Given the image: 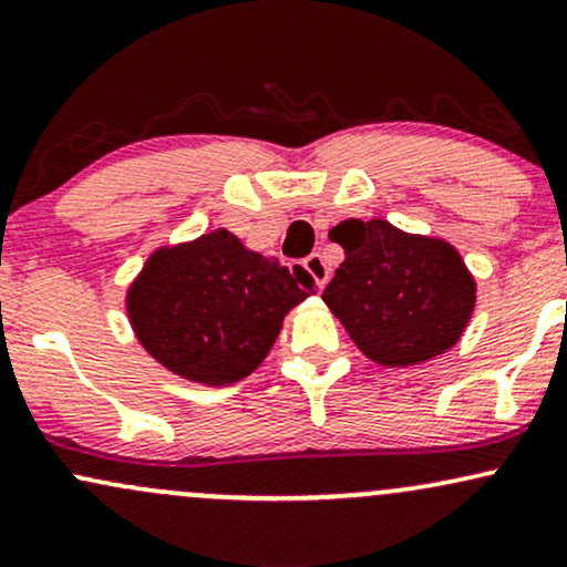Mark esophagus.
Instances as JSON below:
<instances>
[{"mask_svg":"<svg viewBox=\"0 0 567 567\" xmlns=\"http://www.w3.org/2000/svg\"><path fill=\"white\" fill-rule=\"evenodd\" d=\"M303 269L309 271L311 279H315L317 288H324V285H328V279H330V266L324 264V258L320 256V252H311V256L303 261Z\"/></svg>","mask_w":567,"mask_h":567,"instance_id":"esophagus-1","label":"esophagus"}]
</instances>
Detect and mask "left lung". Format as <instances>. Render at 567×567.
Returning <instances> with one entry per match:
<instances>
[{
    "label": "left lung",
    "instance_id": "obj_1",
    "mask_svg": "<svg viewBox=\"0 0 567 567\" xmlns=\"http://www.w3.org/2000/svg\"><path fill=\"white\" fill-rule=\"evenodd\" d=\"M330 237L347 258L322 301L368 360L421 365L461 341L477 282L447 239L402 231L383 218L343 220Z\"/></svg>",
    "mask_w": 567,
    "mask_h": 567
}]
</instances>
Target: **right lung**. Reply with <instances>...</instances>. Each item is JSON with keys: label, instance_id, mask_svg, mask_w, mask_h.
Masks as SVG:
<instances>
[{"label": "right lung", "instance_id": "obj_1", "mask_svg": "<svg viewBox=\"0 0 567 567\" xmlns=\"http://www.w3.org/2000/svg\"><path fill=\"white\" fill-rule=\"evenodd\" d=\"M317 292L301 266L250 250L216 229L159 245L130 282L135 338L162 368L192 383L229 386L266 360L290 309Z\"/></svg>", "mask_w": 567, "mask_h": 567}]
</instances>
